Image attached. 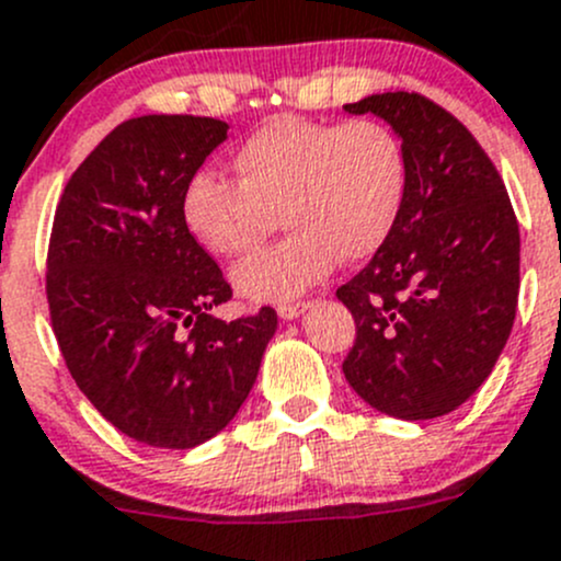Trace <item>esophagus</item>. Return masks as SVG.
I'll return each instance as SVG.
<instances>
[{
	"mask_svg": "<svg viewBox=\"0 0 561 561\" xmlns=\"http://www.w3.org/2000/svg\"><path fill=\"white\" fill-rule=\"evenodd\" d=\"M308 308H310L308 299H288V302H278V316L280 319L291 321L297 319V316H302Z\"/></svg>",
	"mask_w": 561,
	"mask_h": 561,
	"instance_id": "34e87169",
	"label": "esophagus"
}]
</instances>
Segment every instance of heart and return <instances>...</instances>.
Returning <instances> with one entry per match:
<instances>
[{"label":"heart","mask_w":561,"mask_h":561,"mask_svg":"<svg viewBox=\"0 0 561 561\" xmlns=\"http://www.w3.org/2000/svg\"><path fill=\"white\" fill-rule=\"evenodd\" d=\"M234 181L196 170L181 192V221L205 253L253 251L280 213L288 234L232 273L240 297L288 302L337 262H365L389 242L410 188L400 131L378 118L343 124L283 113L262 121L232 151Z\"/></svg>","instance_id":"1"}]
</instances>
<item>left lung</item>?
Masks as SVG:
<instances>
[{
    "label": "left lung",
    "mask_w": 561,
    "mask_h": 561,
    "mask_svg": "<svg viewBox=\"0 0 561 561\" xmlns=\"http://www.w3.org/2000/svg\"><path fill=\"white\" fill-rule=\"evenodd\" d=\"M400 131L405 210L373 262L337 288L356 321L345 380L375 410L451 413L489 378L518 305L522 238L500 172L459 118L415 91L345 105Z\"/></svg>",
    "instance_id": "8db88e82"
}]
</instances>
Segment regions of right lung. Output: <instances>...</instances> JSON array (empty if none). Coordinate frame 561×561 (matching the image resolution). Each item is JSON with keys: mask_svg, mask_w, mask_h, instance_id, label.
<instances>
[{"mask_svg": "<svg viewBox=\"0 0 561 561\" xmlns=\"http://www.w3.org/2000/svg\"><path fill=\"white\" fill-rule=\"evenodd\" d=\"M227 121L140 115L72 172L48 242L50 327L102 415L153 448H194L234 419L278 327L270 305L234 321L232 286L181 221L186 178Z\"/></svg>", "mask_w": 561, "mask_h": 561, "instance_id": "1", "label": "right lung"}]
</instances>
